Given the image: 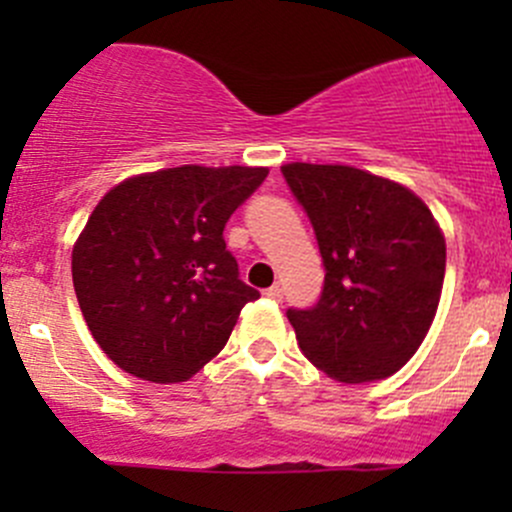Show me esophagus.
Instances as JSON below:
<instances>
[{
	"label": "esophagus",
	"instance_id": "obj_1",
	"mask_svg": "<svg viewBox=\"0 0 512 512\" xmlns=\"http://www.w3.org/2000/svg\"><path fill=\"white\" fill-rule=\"evenodd\" d=\"M265 297L272 299V302H282V289L280 287H267L265 289Z\"/></svg>",
	"mask_w": 512,
	"mask_h": 512
}]
</instances>
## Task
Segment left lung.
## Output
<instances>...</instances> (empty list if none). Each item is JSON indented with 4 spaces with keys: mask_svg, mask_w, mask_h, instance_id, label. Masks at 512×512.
Wrapping results in <instances>:
<instances>
[{
    "mask_svg": "<svg viewBox=\"0 0 512 512\" xmlns=\"http://www.w3.org/2000/svg\"><path fill=\"white\" fill-rule=\"evenodd\" d=\"M324 262L322 297L287 309L302 354L344 384L386 379L421 347L441 299L446 240L418 195L352 165H282Z\"/></svg>",
    "mask_w": 512,
    "mask_h": 512,
    "instance_id": "8db88e82",
    "label": "left lung"
}]
</instances>
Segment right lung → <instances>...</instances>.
<instances>
[{"mask_svg":"<svg viewBox=\"0 0 512 512\" xmlns=\"http://www.w3.org/2000/svg\"><path fill=\"white\" fill-rule=\"evenodd\" d=\"M267 168L180 165L108 190L71 255L86 324L113 364L153 384L198 374L260 297L225 250V223Z\"/></svg>","mask_w":512,"mask_h":512,"instance_id":"obj_1","label":"right lung"}]
</instances>
